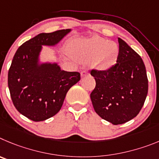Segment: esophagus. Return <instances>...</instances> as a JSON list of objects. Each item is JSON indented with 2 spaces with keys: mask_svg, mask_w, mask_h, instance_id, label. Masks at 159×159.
Segmentation results:
<instances>
[{
  "mask_svg": "<svg viewBox=\"0 0 159 159\" xmlns=\"http://www.w3.org/2000/svg\"><path fill=\"white\" fill-rule=\"evenodd\" d=\"M89 73L87 70L81 71V78H83V77H85V76H86V75H89Z\"/></svg>",
  "mask_w": 159,
  "mask_h": 159,
  "instance_id": "34e87169",
  "label": "esophagus"
}]
</instances>
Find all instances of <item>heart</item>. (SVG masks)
Returning a JSON list of instances; mask_svg holds the SVG:
<instances>
[{
	"label": "heart",
	"mask_w": 159,
	"mask_h": 159,
	"mask_svg": "<svg viewBox=\"0 0 159 159\" xmlns=\"http://www.w3.org/2000/svg\"><path fill=\"white\" fill-rule=\"evenodd\" d=\"M71 55L81 62H92L93 66L105 70L114 65L119 55V48L114 43L98 36L77 39L70 45Z\"/></svg>",
	"instance_id": "obj_1"
}]
</instances>
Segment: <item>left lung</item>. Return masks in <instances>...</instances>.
<instances>
[{
    "instance_id": "1",
    "label": "left lung",
    "mask_w": 159,
    "mask_h": 159,
    "mask_svg": "<svg viewBox=\"0 0 159 159\" xmlns=\"http://www.w3.org/2000/svg\"><path fill=\"white\" fill-rule=\"evenodd\" d=\"M116 63L105 70L93 69L96 86L90 94L94 110L114 125L135 118L143 106L148 79L141 57L118 38Z\"/></svg>"
}]
</instances>
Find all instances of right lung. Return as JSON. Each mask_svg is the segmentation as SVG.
<instances>
[{"label":"right lung","mask_w":159,"mask_h":159,"mask_svg":"<svg viewBox=\"0 0 159 159\" xmlns=\"http://www.w3.org/2000/svg\"><path fill=\"white\" fill-rule=\"evenodd\" d=\"M70 31L39 34L24 43L12 58L8 74L10 96L17 111L31 120L58 113L68 90L81 79L80 73L62 70L56 63L39 64L42 46L55 45Z\"/></svg>","instance_id":"obj_1"}]
</instances>
